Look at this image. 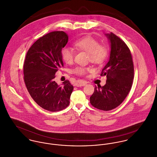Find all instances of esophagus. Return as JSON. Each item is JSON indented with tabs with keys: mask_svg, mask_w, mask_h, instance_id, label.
Segmentation results:
<instances>
[{
	"mask_svg": "<svg viewBox=\"0 0 157 157\" xmlns=\"http://www.w3.org/2000/svg\"><path fill=\"white\" fill-rule=\"evenodd\" d=\"M85 85H86V82L84 81H79V82H76L74 85H75L76 86L79 87V86H85Z\"/></svg>",
	"mask_w": 157,
	"mask_h": 157,
	"instance_id": "obj_1",
	"label": "esophagus"
}]
</instances>
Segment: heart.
Masks as SVG:
<instances>
[{"label": "heart", "mask_w": 157, "mask_h": 157, "mask_svg": "<svg viewBox=\"0 0 157 157\" xmlns=\"http://www.w3.org/2000/svg\"><path fill=\"white\" fill-rule=\"evenodd\" d=\"M75 47L78 50L83 51L88 54V60L97 65L102 64L108 58V49L103 45H100L98 41L91 36L83 37L73 44ZM75 51L69 47H64L61 51V57L63 61L71 64L74 60ZM89 71L86 67L78 66L73 70V72L79 76L85 75Z\"/></svg>", "instance_id": "1"}]
</instances>
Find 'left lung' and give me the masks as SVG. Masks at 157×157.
<instances>
[{
	"instance_id": "1",
	"label": "left lung",
	"mask_w": 157,
	"mask_h": 157,
	"mask_svg": "<svg viewBox=\"0 0 157 157\" xmlns=\"http://www.w3.org/2000/svg\"><path fill=\"white\" fill-rule=\"evenodd\" d=\"M106 36L110 42V54L101 76H106L103 86H95L90 103L102 110H110L120 105L128 94L133 84L134 65L127 44L113 33Z\"/></svg>"
}]
</instances>
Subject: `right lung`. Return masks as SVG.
I'll list each match as a JSON object with an SVG mask.
<instances>
[{
    "label": "right lung",
    "instance_id": "right-lung-1",
    "mask_svg": "<svg viewBox=\"0 0 157 157\" xmlns=\"http://www.w3.org/2000/svg\"><path fill=\"white\" fill-rule=\"evenodd\" d=\"M67 42L65 32H49L31 46L24 60V82L30 96L39 106L51 112L66 108L73 90L68 80L62 86L54 81L56 73L63 67L61 51Z\"/></svg>",
    "mask_w": 157,
    "mask_h": 157
}]
</instances>
